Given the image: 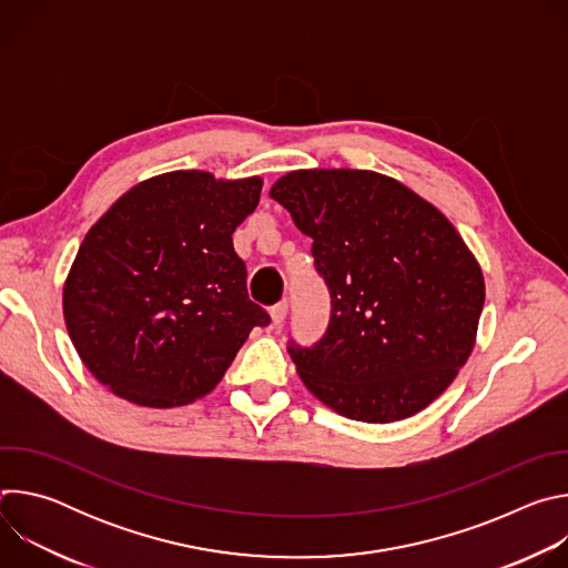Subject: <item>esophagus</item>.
<instances>
[{"mask_svg":"<svg viewBox=\"0 0 568 568\" xmlns=\"http://www.w3.org/2000/svg\"><path fill=\"white\" fill-rule=\"evenodd\" d=\"M287 301H281V303H276V305H272V310H270V316H272V321H274V326H281V323L285 321V316H287Z\"/></svg>","mask_w":568,"mask_h":568,"instance_id":"34e87169","label":"esophagus"}]
</instances>
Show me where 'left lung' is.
<instances>
[{
    "instance_id": "obj_1",
    "label": "left lung",
    "mask_w": 568,
    "mask_h": 568,
    "mask_svg": "<svg viewBox=\"0 0 568 568\" xmlns=\"http://www.w3.org/2000/svg\"><path fill=\"white\" fill-rule=\"evenodd\" d=\"M270 195L312 237L331 290L326 335L287 346L307 390L359 423L423 412L467 362L485 301L483 272L454 224L373 171H294Z\"/></svg>"
}]
</instances>
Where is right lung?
Instances as JSON below:
<instances>
[{"label":"right lung","mask_w":568,"mask_h":568,"mask_svg":"<svg viewBox=\"0 0 568 568\" xmlns=\"http://www.w3.org/2000/svg\"><path fill=\"white\" fill-rule=\"evenodd\" d=\"M263 180L204 171L150 178L88 231L62 290L67 333L114 395L182 407L215 388L270 314L250 301L233 231Z\"/></svg>","instance_id":"add662e5"}]
</instances>
